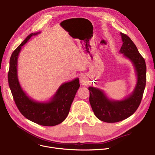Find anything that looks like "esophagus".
Segmentation results:
<instances>
[{
	"instance_id": "esophagus-1",
	"label": "esophagus",
	"mask_w": 155,
	"mask_h": 155,
	"mask_svg": "<svg viewBox=\"0 0 155 155\" xmlns=\"http://www.w3.org/2000/svg\"><path fill=\"white\" fill-rule=\"evenodd\" d=\"M81 82H82V83H83V82H84V78H81Z\"/></svg>"
}]
</instances>
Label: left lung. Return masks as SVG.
Instances as JSON below:
<instances>
[{
  "mask_svg": "<svg viewBox=\"0 0 155 155\" xmlns=\"http://www.w3.org/2000/svg\"><path fill=\"white\" fill-rule=\"evenodd\" d=\"M123 41L119 53L133 63L137 75V83L132 94L122 101H112L107 98L103 91L90 87L89 101L95 116L106 123H117L133 115L141 102L146 82L145 60L130 38L121 33Z\"/></svg>",
  "mask_w": 155,
  "mask_h": 155,
  "instance_id": "left-lung-1",
  "label": "left lung"
}]
</instances>
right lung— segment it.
<instances>
[{"instance_id": "1", "label": "right lung", "mask_w": 155, "mask_h": 155, "mask_svg": "<svg viewBox=\"0 0 155 155\" xmlns=\"http://www.w3.org/2000/svg\"><path fill=\"white\" fill-rule=\"evenodd\" d=\"M30 34L11 54L8 72V82L16 106L22 114L32 122L45 126L58 125L67 117L71 103L80 87L79 79L63 84L53 98L47 102H38L31 99L24 92L18 78V58L21 47L33 36Z\"/></svg>"}]
</instances>
